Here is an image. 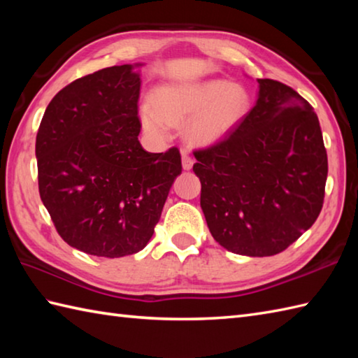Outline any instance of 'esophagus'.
Wrapping results in <instances>:
<instances>
[{
	"label": "esophagus",
	"mask_w": 358,
	"mask_h": 358,
	"mask_svg": "<svg viewBox=\"0 0 358 358\" xmlns=\"http://www.w3.org/2000/svg\"><path fill=\"white\" fill-rule=\"evenodd\" d=\"M181 162H183V169L185 171H191L192 169L194 158L191 155H187L186 152H183V158H181Z\"/></svg>",
	"instance_id": "esophagus-1"
}]
</instances>
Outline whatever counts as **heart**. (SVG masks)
Returning a JSON list of instances; mask_svg holds the SVG:
<instances>
[{
	"instance_id": "b5f03b06",
	"label": "heart",
	"mask_w": 358,
	"mask_h": 358,
	"mask_svg": "<svg viewBox=\"0 0 358 358\" xmlns=\"http://www.w3.org/2000/svg\"><path fill=\"white\" fill-rule=\"evenodd\" d=\"M249 95L238 85L210 80L192 86H162L144 104L141 120L152 135L164 136L171 126L194 121L187 127L189 140L210 144L232 131L249 109Z\"/></svg>"
}]
</instances>
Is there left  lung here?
I'll use <instances>...</instances> for the list:
<instances>
[{
  "mask_svg": "<svg viewBox=\"0 0 358 358\" xmlns=\"http://www.w3.org/2000/svg\"><path fill=\"white\" fill-rule=\"evenodd\" d=\"M258 100L222 140L194 150L212 237L234 254L283 252L320 215L328 155L318 117L283 83L257 80Z\"/></svg>",
  "mask_w": 358,
  "mask_h": 358,
  "instance_id": "1",
  "label": "left lung"
}]
</instances>
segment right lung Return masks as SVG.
<instances>
[{"label":"right lung","mask_w":358,"mask_h":358,"mask_svg":"<svg viewBox=\"0 0 358 358\" xmlns=\"http://www.w3.org/2000/svg\"><path fill=\"white\" fill-rule=\"evenodd\" d=\"M106 67L52 98L36 134L38 189L67 245L117 258L148 245L175 178L178 148L146 152L138 141L140 75Z\"/></svg>","instance_id":"obj_1"}]
</instances>
